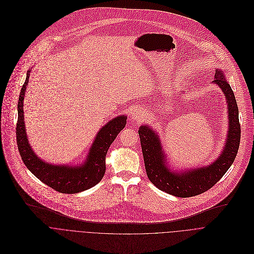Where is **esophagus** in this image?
Masks as SVG:
<instances>
[{
    "label": "esophagus",
    "instance_id": "esophagus-1",
    "mask_svg": "<svg viewBox=\"0 0 254 254\" xmlns=\"http://www.w3.org/2000/svg\"><path fill=\"white\" fill-rule=\"evenodd\" d=\"M145 118V115L143 113V110H141V108H138L136 107L132 113H131V119L135 122H138V121H142L143 119Z\"/></svg>",
    "mask_w": 254,
    "mask_h": 254
}]
</instances>
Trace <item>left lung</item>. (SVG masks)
<instances>
[{
    "mask_svg": "<svg viewBox=\"0 0 254 254\" xmlns=\"http://www.w3.org/2000/svg\"><path fill=\"white\" fill-rule=\"evenodd\" d=\"M213 82L219 86L227 100L229 129L222 153L212 164L182 172L171 171L165 162L159 136L147 125L139 128L147 176L158 189L168 194L185 198L207 191L222 178L236 157L241 129L235 96L221 70L216 69Z\"/></svg>",
    "mask_w": 254,
    "mask_h": 254,
    "instance_id": "left-lung-1",
    "label": "left lung"
}]
</instances>
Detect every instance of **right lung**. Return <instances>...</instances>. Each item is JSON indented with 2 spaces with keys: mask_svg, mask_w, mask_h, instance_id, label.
<instances>
[{
  "mask_svg": "<svg viewBox=\"0 0 254 254\" xmlns=\"http://www.w3.org/2000/svg\"><path fill=\"white\" fill-rule=\"evenodd\" d=\"M29 78L30 71L27 73L26 81L19 96L16 128L18 149L24 164L39 180L60 193L73 194L95 186L105 174V158L108 149L120 131L125 127L127 117L124 115L118 116L102 127L90 148L89 155L84 164L69 166L46 163L34 153L25 130L23 103Z\"/></svg>",
  "mask_w": 254,
  "mask_h": 254,
  "instance_id": "right-lung-1",
  "label": "right lung"
}]
</instances>
